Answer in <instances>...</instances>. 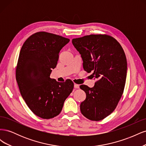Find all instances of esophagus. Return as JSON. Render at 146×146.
I'll return each mask as SVG.
<instances>
[{
    "label": "esophagus",
    "mask_w": 146,
    "mask_h": 146,
    "mask_svg": "<svg viewBox=\"0 0 146 146\" xmlns=\"http://www.w3.org/2000/svg\"><path fill=\"white\" fill-rule=\"evenodd\" d=\"M74 88H76V89H78L79 88V85H77V84H74Z\"/></svg>",
    "instance_id": "1"
}]
</instances>
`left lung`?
Masks as SVG:
<instances>
[{
  "label": "left lung",
  "instance_id": "1",
  "mask_svg": "<svg viewBox=\"0 0 146 146\" xmlns=\"http://www.w3.org/2000/svg\"><path fill=\"white\" fill-rule=\"evenodd\" d=\"M73 46L83 60L84 70L98 79L94 87L80 86L86 99L80 104L83 115L98 121L111 114L124 90L127 63L122 47L116 39L106 35H91L73 39Z\"/></svg>",
  "mask_w": 146,
  "mask_h": 146
}]
</instances>
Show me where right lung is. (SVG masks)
<instances>
[{
    "instance_id": "right-lung-1",
    "label": "right lung",
    "mask_w": 146,
    "mask_h": 146,
    "mask_svg": "<svg viewBox=\"0 0 146 146\" xmlns=\"http://www.w3.org/2000/svg\"><path fill=\"white\" fill-rule=\"evenodd\" d=\"M69 39L44 32L35 33L21 49L16 78L22 97L35 115L51 119L60 113L74 83L50 78L58 60L59 53Z\"/></svg>"
}]
</instances>
